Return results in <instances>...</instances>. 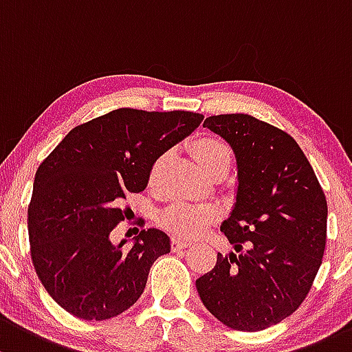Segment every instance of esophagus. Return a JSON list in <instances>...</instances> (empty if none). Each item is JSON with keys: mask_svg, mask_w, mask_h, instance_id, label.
Returning a JSON list of instances; mask_svg holds the SVG:
<instances>
[{"mask_svg": "<svg viewBox=\"0 0 352 352\" xmlns=\"http://www.w3.org/2000/svg\"><path fill=\"white\" fill-rule=\"evenodd\" d=\"M188 244H190V243L184 241V239H180V238H172V250H173V251H182V250H186Z\"/></svg>", "mask_w": 352, "mask_h": 352, "instance_id": "34e87169", "label": "esophagus"}]
</instances>
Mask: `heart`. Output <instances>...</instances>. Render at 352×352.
Wrapping results in <instances>:
<instances>
[{"mask_svg":"<svg viewBox=\"0 0 352 352\" xmlns=\"http://www.w3.org/2000/svg\"><path fill=\"white\" fill-rule=\"evenodd\" d=\"M192 153L199 165L206 170L209 175L219 172V170H228L231 165L232 151L231 146L221 140L219 136L214 135H201L192 140L190 143ZM166 153L160 155L153 162L150 170V184H153L158 177V170L164 165ZM217 219V210L207 206H194L187 202H173L164 212L160 214V224L166 231L180 236V238H195L209 224Z\"/></svg>","mask_w":352,"mask_h":352,"instance_id":"b5f03b06","label":"heart"}]
</instances>
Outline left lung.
Masks as SVG:
<instances>
[{"mask_svg": "<svg viewBox=\"0 0 352 352\" xmlns=\"http://www.w3.org/2000/svg\"><path fill=\"white\" fill-rule=\"evenodd\" d=\"M204 128L223 136L238 162V195L221 226L236 254L195 282L217 320L256 332L305 300L322 263L327 201L302 148L283 129L250 114H217Z\"/></svg>", "mask_w": 352, "mask_h": 352, "instance_id": "obj_1", "label": "left lung"}]
</instances>
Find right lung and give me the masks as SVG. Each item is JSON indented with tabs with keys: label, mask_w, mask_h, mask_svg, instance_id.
Returning <instances> with one entry per match:
<instances>
[{
	"label": "right lung",
	"mask_w": 352,
	"mask_h": 352,
	"mask_svg": "<svg viewBox=\"0 0 352 352\" xmlns=\"http://www.w3.org/2000/svg\"><path fill=\"white\" fill-rule=\"evenodd\" d=\"M204 116L190 111L120 108L72 128L35 173L28 206L30 253L45 290L84 320H106L140 297L151 265L170 253L160 229L131 248L111 243L121 202L145 190L153 162Z\"/></svg>",
	"instance_id": "add662e5"
}]
</instances>
